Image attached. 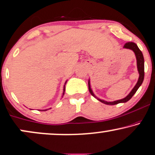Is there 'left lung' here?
Wrapping results in <instances>:
<instances>
[{
	"mask_svg": "<svg viewBox=\"0 0 155 155\" xmlns=\"http://www.w3.org/2000/svg\"><path fill=\"white\" fill-rule=\"evenodd\" d=\"M124 48H129V49L132 50L134 52L135 56H136V58H137V68H138L139 74H140V77H139L137 83L136 85H135V87L133 88L132 91H131L130 93L129 94L128 96H127V97H125L124 99H121V100L112 101V102H108V101L101 100V99H98V98L96 97L94 94H93V92H92V91H91V87H90L89 81V91L90 92V94H91L92 96H94V97L97 98L98 100L100 101L101 102L105 104L115 105V104H119V103H124V102H127V101H128L131 99V98H132L133 96H134V94L136 93V91H137L139 87H140V86L142 85L143 80H144V56H143V54H142V51H141L140 48H138L137 45L134 42H127V43H126V44H124Z\"/></svg>",
	"mask_w": 155,
	"mask_h": 155,
	"instance_id": "1",
	"label": "left lung"
}]
</instances>
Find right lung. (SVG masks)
Instances as JSON below:
<instances>
[{"label":"right lung","instance_id":"right-lung-1","mask_svg":"<svg viewBox=\"0 0 155 155\" xmlns=\"http://www.w3.org/2000/svg\"><path fill=\"white\" fill-rule=\"evenodd\" d=\"M66 83H65V85H66ZM65 85H64V92H63V95L64 94V91H65ZM45 111H46V110H45Z\"/></svg>","mask_w":155,"mask_h":155}]
</instances>
